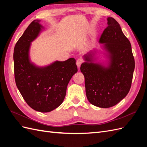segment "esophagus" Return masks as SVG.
Returning <instances> with one entry per match:
<instances>
[{"label":"esophagus","instance_id":"esophagus-1","mask_svg":"<svg viewBox=\"0 0 147 147\" xmlns=\"http://www.w3.org/2000/svg\"><path fill=\"white\" fill-rule=\"evenodd\" d=\"M82 63H83V60L82 59H78L77 60L76 64H77V65L78 66V68L80 67V65Z\"/></svg>","mask_w":147,"mask_h":147}]
</instances>
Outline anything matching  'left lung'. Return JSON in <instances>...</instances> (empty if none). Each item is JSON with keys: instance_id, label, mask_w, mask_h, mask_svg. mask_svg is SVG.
<instances>
[{"instance_id": "left-lung-1", "label": "left lung", "mask_w": 147, "mask_h": 147, "mask_svg": "<svg viewBox=\"0 0 147 147\" xmlns=\"http://www.w3.org/2000/svg\"><path fill=\"white\" fill-rule=\"evenodd\" d=\"M107 21L108 26L99 39L107 52V65L94 63L95 51H91L83 56L85 62L80 67L87 99L100 108L113 107L126 96L135 68L129 40L116 20L109 17Z\"/></svg>"}]
</instances>
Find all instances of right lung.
<instances>
[{
    "mask_svg": "<svg viewBox=\"0 0 147 147\" xmlns=\"http://www.w3.org/2000/svg\"><path fill=\"white\" fill-rule=\"evenodd\" d=\"M35 20L16 42L13 53L16 86L29 107L40 112H49L63 103L67 86L78 69L73 57L38 67L29 59L30 43L43 29Z\"/></svg>",
    "mask_w": 147,
    "mask_h": 147,
    "instance_id": "right-lung-1",
    "label": "right lung"
}]
</instances>
